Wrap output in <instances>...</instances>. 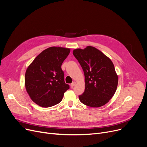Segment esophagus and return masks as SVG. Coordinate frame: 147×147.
Masks as SVG:
<instances>
[{
  "mask_svg": "<svg viewBox=\"0 0 147 147\" xmlns=\"http://www.w3.org/2000/svg\"><path fill=\"white\" fill-rule=\"evenodd\" d=\"M76 82H73L72 83H71V84H70V86H71V88H73L74 86H75V84H76Z\"/></svg>",
  "mask_w": 147,
  "mask_h": 147,
  "instance_id": "34e87169",
  "label": "esophagus"
}]
</instances>
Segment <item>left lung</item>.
I'll list each match as a JSON object with an SVG mask.
<instances>
[{
  "label": "left lung",
  "instance_id": "8db88e82",
  "mask_svg": "<svg viewBox=\"0 0 147 147\" xmlns=\"http://www.w3.org/2000/svg\"><path fill=\"white\" fill-rule=\"evenodd\" d=\"M73 53L85 77V90L79 96L80 102L91 107L105 105L114 95L118 84V76L112 61L90 46L84 49H74Z\"/></svg>",
  "mask_w": 147,
  "mask_h": 147
}]
</instances>
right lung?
<instances>
[{
    "label": "right lung",
    "instance_id": "right-lung-1",
    "mask_svg": "<svg viewBox=\"0 0 147 147\" xmlns=\"http://www.w3.org/2000/svg\"><path fill=\"white\" fill-rule=\"evenodd\" d=\"M70 49L51 47L44 50L27 68L26 89L32 101L43 107L59 103L69 86L64 82L61 65Z\"/></svg>",
    "mask_w": 147,
    "mask_h": 147
}]
</instances>
